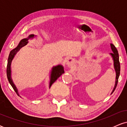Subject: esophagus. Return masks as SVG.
I'll use <instances>...</instances> for the list:
<instances>
[{
	"mask_svg": "<svg viewBox=\"0 0 127 127\" xmlns=\"http://www.w3.org/2000/svg\"><path fill=\"white\" fill-rule=\"evenodd\" d=\"M74 62H75V60L73 59H72V58H68L65 60V64L67 65L68 67H72L73 65L74 64Z\"/></svg>",
	"mask_w": 127,
	"mask_h": 127,
	"instance_id": "1",
	"label": "esophagus"
}]
</instances>
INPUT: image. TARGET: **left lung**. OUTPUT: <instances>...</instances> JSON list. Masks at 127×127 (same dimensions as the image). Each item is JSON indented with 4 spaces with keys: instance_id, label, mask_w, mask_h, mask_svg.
<instances>
[{
    "instance_id": "1",
    "label": "left lung",
    "mask_w": 127,
    "mask_h": 127,
    "mask_svg": "<svg viewBox=\"0 0 127 127\" xmlns=\"http://www.w3.org/2000/svg\"><path fill=\"white\" fill-rule=\"evenodd\" d=\"M110 47H111L112 52L110 53V55L112 57V60L113 61V66H114L115 71V73H116V79H115V86L111 93V94H112L114 92L115 88H116V86H117L118 82V78L119 75H120V63H119V54L117 49L116 48L114 45L112 44V43H110Z\"/></svg>"
}]
</instances>
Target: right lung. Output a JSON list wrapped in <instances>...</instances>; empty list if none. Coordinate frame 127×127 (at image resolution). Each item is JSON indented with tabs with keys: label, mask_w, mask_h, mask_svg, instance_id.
<instances>
[{
	"label": "right lung",
	"mask_w": 127,
	"mask_h": 127,
	"mask_svg": "<svg viewBox=\"0 0 127 127\" xmlns=\"http://www.w3.org/2000/svg\"><path fill=\"white\" fill-rule=\"evenodd\" d=\"M36 35L34 34H30L27 38H24L21 39L20 40V42L18 43V45L14 49H12L10 52L9 55L8 59V63H7V69H6V74H7V78L9 81V82L11 84V85L12 86L13 89L14 90V91L16 92L18 95H20L18 93V90L17 89V87H16L15 84H14V82H13V80L12 79V71H11V63L13 59L15 57V55L17 54V53L20 50V49L23 46H26V45H27V43H29V39H33L34 37H36ZM64 73V67L63 66L62 64H59L53 66L51 68V70L50 72V76H49V88H50V87H51L53 83H54L56 80L61 75H62V74H63Z\"/></svg>",
	"instance_id": "1"
}]
</instances>
